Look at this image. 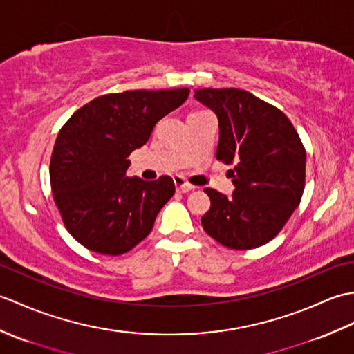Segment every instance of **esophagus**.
<instances>
[{"mask_svg": "<svg viewBox=\"0 0 354 354\" xmlns=\"http://www.w3.org/2000/svg\"><path fill=\"white\" fill-rule=\"evenodd\" d=\"M173 181H175V185H176V190L179 193H189L192 190H194V187L192 184H189L187 181H184V179L181 176H175L173 178Z\"/></svg>", "mask_w": 354, "mask_h": 354, "instance_id": "1", "label": "esophagus"}]
</instances>
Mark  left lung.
Listing matches in <instances>:
<instances>
[{"label":"left lung","mask_w":354,"mask_h":354,"mask_svg":"<svg viewBox=\"0 0 354 354\" xmlns=\"http://www.w3.org/2000/svg\"><path fill=\"white\" fill-rule=\"evenodd\" d=\"M194 99L219 120L216 158L231 169L228 198L204 192L212 207L202 227L231 250H252L272 240L299 205L306 179V150L283 112L237 88L196 89Z\"/></svg>","instance_id":"obj_1"}]
</instances>
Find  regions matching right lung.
Here are the masks:
<instances>
[{
	"instance_id": "obj_1",
	"label": "right lung",
	"mask_w": 354,
	"mask_h": 354,
	"mask_svg": "<svg viewBox=\"0 0 354 354\" xmlns=\"http://www.w3.org/2000/svg\"><path fill=\"white\" fill-rule=\"evenodd\" d=\"M189 88L100 95L77 109L59 132L50 161L51 190L70 234L104 255L131 251L152 231L175 194L170 176L126 175L135 149L155 124L187 100Z\"/></svg>"
}]
</instances>
